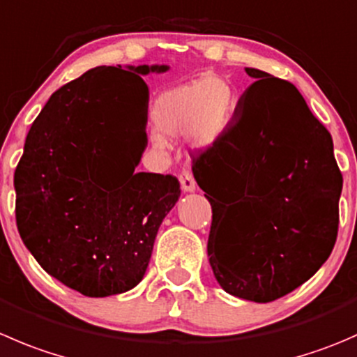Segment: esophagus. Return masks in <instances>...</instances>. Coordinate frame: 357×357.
<instances>
[{"instance_id": "obj_1", "label": "esophagus", "mask_w": 357, "mask_h": 357, "mask_svg": "<svg viewBox=\"0 0 357 357\" xmlns=\"http://www.w3.org/2000/svg\"><path fill=\"white\" fill-rule=\"evenodd\" d=\"M179 183H181L183 192H195L197 183H195V179H193L192 172L190 171H183L181 174H179Z\"/></svg>"}]
</instances>
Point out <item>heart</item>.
Instances as JSON below:
<instances>
[{
	"label": "heart",
	"instance_id": "1",
	"mask_svg": "<svg viewBox=\"0 0 357 357\" xmlns=\"http://www.w3.org/2000/svg\"><path fill=\"white\" fill-rule=\"evenodd\" d=\"M237 108V94L227 78L218 75L174 86L157 98L151 112L158 132L151 143L158 150L167 146L165 137L188 134L199 150L211 148L230 126Z\"/></svg>",
	"mask_w": 357,
	"mask_h": 357
}]
</instances>
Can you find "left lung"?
I'll use <instances>...</instances> for the list:
<instances>
[{"instance_id":"1","label":"left lung","mask_w":357,"mask_h":357,"mask_svg":"<svg viewBox=\"0 0 357 357\" xmlns=\"http://www.w3.org/2000/svg\"><path fill=\"white\" fill-rule=\"evenodd\" d=\"M245 73L255 82L193 176L213 207L207 256L218 284L266 303L309 281L331 255L344 179L330 132L296 86Z\"/></svg>"}]
</instances>
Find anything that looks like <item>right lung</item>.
Returning a JSON list of instances; mask_svg holds the SVG:
<instances>
[{
  "mask_svg": "<svg viewBox=\"0 0 357 357\" xmlns=\"http://www.w3.org/2000/svg\"><path fill=\"white\" fill-rule=\"evenodd\" d=\"M169 66H98L66 83L27 132L13 176L22 242L45 271L85 296L132 289L181 190L136 172L148 144V85Z\"/></svg>",
  "mask_w": 357,
  "mask_h": 357,
  "instance_id": "right-lung-1",
  "label": "right lung"
}]
</instances>
